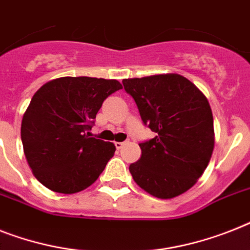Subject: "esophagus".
Instances as JSON below:
<instances>
[{
    "mask_svg": "<svg viewBox=\"0 0 250 250\" xmlns=\"http://www.w3.org/2000/svg\"><path fill=\"white\" fill-rule=\"evenodd\" d=\"M114 144H115V147L119 150V149H122V147H123L125 144H127V141H123V143H114Z\"/></svg>",
    "mask_w": 250,
    "mask_h": 250,
    "instance_id": "esophagus-1",
    "label": "esophagus"
}]
</instances>
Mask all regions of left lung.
I'll list each match as a JSON object with an SVG mask.
<instances>
[{"label":"left lung","mask_w":250,"mask_h":250,"mask_svg":"<svg viewBox=\"0 0 250 250\" xmlns=\"http://www.w3.org/2000/svg\"><path fill=\"white\" fill-rule=\"evenodd\" d=\"M144 125L157 133L140 144L129 166L135 182L150 195L172 199L188 191L206 171L214 147L213 115L204 93L180 74L123 79Z\"/></svg>","instance_id":"obj_1"}]
</instances>
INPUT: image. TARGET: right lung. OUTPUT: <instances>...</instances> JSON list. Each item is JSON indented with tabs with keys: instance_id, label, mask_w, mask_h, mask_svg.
<instances>
[{
	"instance_id": "add662e5",
	"label": "right lung",
	"mask_w": 250,
	"mask_h": 250,
	"mask_svg": "<svg viewBox=\"0 0 250 250\" xmlns=\"http://www.w3.org/2000/svg\"><path fill=\"white\" fill-rule=\"evenodd\" d=\"M121 88L117 79L62 77L34 93L21 121V143L43 186L74 194L99 178L115 146L90 137L88 131L105 99Z\"/></svg>"
}]
</instances>
